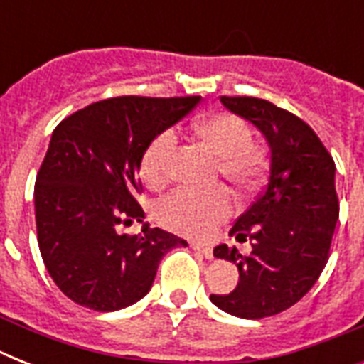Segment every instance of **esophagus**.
Listing matches in <instances>:
<instances>
[{
  "label": "esophagus",
  "instance_id": "esophagus-1",
  "mask_svg": "<svg viewBox=\"0 0 364 364\" xmlns=\"http://www.w3.org/2000/svg\"><path fill=\"white\" fill-rule=\"evenodd\" d=\"M193 249L204 255L205 259H211V257H213V249L211 247H205V245H200V243H193Z\"/></svg>",
  "mask_w": 364,
  "mask_h": 364
}]
</instances>
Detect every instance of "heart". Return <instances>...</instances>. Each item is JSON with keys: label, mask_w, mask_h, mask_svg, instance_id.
Here are the masks:
<instances>
[{"label": "heart", "mask_w": 364, "mask_h": 364, "mask_svg": "<svg viewBox=\"0 0 364 364\" xmlns=\"http://www.w3.org/2000/svg\"><path fill=\"white\" fill-rule=\"evenodd\" d=\"M196 136L208 143L219 156L217 173H221L242 193L259 187L266 171V151L253 141V130L234 113L205 115L194 124ZM177 151V134L162 130L149 141L139 160L143 181L160 187L170 179L171 160ZM234 211L230 191L217 185L208 191L183 187L160 200L154 208L156 221L173 232L208 238L217 225L227 221Z\"/></svg>", "instance_id": "heart-1"}]
</instances>
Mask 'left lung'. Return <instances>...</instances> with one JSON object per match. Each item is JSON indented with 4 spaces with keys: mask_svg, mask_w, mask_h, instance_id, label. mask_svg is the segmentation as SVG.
I'll return each mask as SVG.
<instances>
[{
    "mask_svg": "<svg viewBox=\"0 0 364 364\" xmlns=\"http://www.w3.org/2000/svg\"><path fill=\"white\" fill-rule=\"evenodd\" d=\"M221 102L264 134L272 160L268 181L230 230L251 242V255L228 245L213 249L215 257L236 262L238 287L210 299L236 317L262 319L296 304L327 264L340 213L334 160L311 126L291 111L251 96H221Z\"/></svg>",
    "mask_w": 364,
    "mask_h": 364,
    "instance_id": "left-lung-1",
    "label": "left lung"
}]
</instances>
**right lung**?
Wrapping results in <instances>:
<instances>
[{
    "label": "right lung",
    "instance_id": "add662e5",
    "mask_svg": "<svg viewBox=\"0 0 364 364\" xmlns=\"http://www.w3.org/2000/svg\"><path fill=\"white\" fill-rule=\"evenodd\" d=\"M200 96H117L71 113L53 132L36 179V227L43 262L75 304L115 311L149 293L162 257L187 242L143 225L139 160Z\"/></svg>",
    "mask_w": 364,
    "mask_h": 364
}]
</instances>
